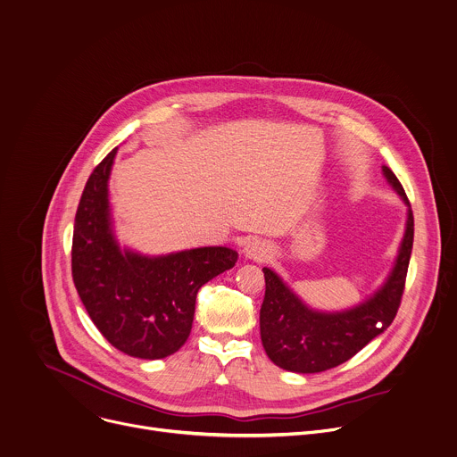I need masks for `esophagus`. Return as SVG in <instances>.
Wrapping results in <instances>:
<instances>
[{
    "mask_svg": "<svg viewBox=\"0 0 457 457\" xmlns=\"http://www.w3.org/2000/svg\"><path fill=\"white\" fill-rule=\"evenodd\" d=\"M270 249H269V244L265 240H260V238H254L251 240L245 249H244V254L245 258L253 260V262H263L267 256H269Z\"/></svg>",
    "mask_w": 457,
    "mask_h": 457,
    "instance_id": "esophagus-1",
    "label": "esophagus"
}]
</instances>
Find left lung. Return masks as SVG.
Here are the masks:
<instances>
[{"instance_id":"1","label":"left lung","mask_w":457,"mask_h":457,"mask_svg":"<svg viewBox=\"0 0 457 457\" xmlns=\"http://www.w3.org/2000/svg\"><path fill=\"white\" fill-rule=\"evenodd\" d=\"M382 174L407 206V220L395 265L386 281L368 299L346 311H316L272 269H262L265 297L260 309V336L267 357L281 370L321 373L336 368L350 361L393 323L400 307L412 251L414 219L396 176L386 165Z\"/></svg>"}]
</instances>
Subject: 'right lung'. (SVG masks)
I'll return each mask as SVG.
<instances>
[{"label":"right lung","instance_id":"right-lung-1","mask_svg":"<svg viewBox=\"0 0 457 457\" xmlns=\"http://www.w3.org/2000/svg\"><path fill=\"white\" fill-rule=\"evenodd\" d=\"M116 148L89 176L73 228L71 272L77 292L100 334L120 352L156 361L188 339L199 288L231 269L229 247H195L141 254L114 237L109 176Z\"/></svg>","mask_w":457,"mask_h":457}]
</instances>
